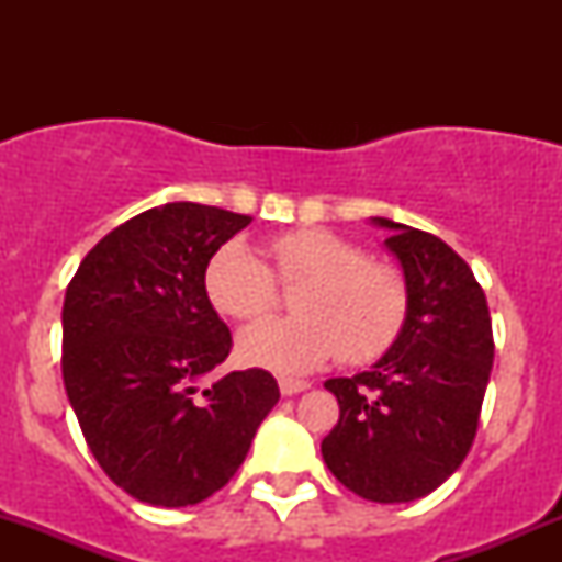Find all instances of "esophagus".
Here are the masks:
<instances>
[{
  "instance_id": "obj_1",
  "label": "esophagus",
  "mask_w": 562,
  "mask_h": 562,
  "mask_svg": "<svg viewBox=\"0 0 562 562\" xmlns=\"http://www.w3.org/2000/svg\"><path fill=\"white\" fill-rule=\"evenodd\" d=\"M307 389H310L307 381H293V378H280V391H282V396L302 394V391H307Z\"/></svg>"
}]
</instances>
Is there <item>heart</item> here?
Instances as JSON below:
<instances>
[{
	"label": "heart",
	"instance_id": "1",
	"mask_svg": "<svg viewBox=\"0 0 562 562\" xmlns=\"http://www.w3.org/2000/svg\"><path fill=\"white\" fill-rule=\"evenodd\" d=\"M277 274L302 282L296 317H271L239 334L247 364L282 375H304L342 353L364 364L394 345L405 326L407 288L394 269L372 263L361 247L331 231H293L271 241ZM206 293L214 310L236 321L269 313L277 282L269 263L247 241H228L206 266Z\"/></svg>",
	"mask_w": 562,
	"mask_h": 562
}]
</instances>
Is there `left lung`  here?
<instances>
[{
  "instance_id": "1",
  "label": "left lung",
  "mask_w": 562,
  "mask_h": 562,
  "mask_svg": "<svg viewBox=\"0 0 562 562\" xmlns=\"http://www.w3.org/2000/svg\"><path fill=\"white\" fill-rule=\"evenodd\" d=\"M370 223L389 231L383 245L405 277V326L370 370L323 383L337 396L339 422L321 454L364 501L411 503L468 457L495 342L484 291L454 249L394 220Z\"/></svg>"
}]
</instances>
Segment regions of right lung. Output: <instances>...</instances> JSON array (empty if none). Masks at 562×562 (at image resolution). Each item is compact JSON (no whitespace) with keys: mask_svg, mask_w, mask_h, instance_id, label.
Segmentation results:
<instances>
[{"mask_svg":"<svg viewBox=\"0 0 562 562\" xmlns=\"http://www.w3.org/2000/svg\"><path fill=\"white\" fill-rule=\"evenodd\" d=\"M247 214L192 201L140 212L81 260L61 307V378L87 446L135 501L181 508L223 490L280 400L266 370L228 372L206 266Z\"/></svg>","mask_w":562,"mask_h":562,"instance_id":"1","label":"right lung"}]
</instances>
